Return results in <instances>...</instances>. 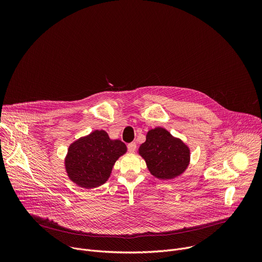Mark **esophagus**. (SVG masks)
Listing matches in <instances>:
<instances>
[{"instance_id": "1", "label": "esophagus", "mask_w": 262, "mask_h": 262, "mask_svg": "<svg viewBox=\"0 0 262 262\" xmlns=\"http://www.w3.org/2000/svg\"><path fill=\"white\" fill-rule=\"evenodd\" d=\"M127 148H128V150H129L130 152H134V151L136 150V148H137V144H136V143H129V144L127 145Z\"/></svg>"}]
</instances>
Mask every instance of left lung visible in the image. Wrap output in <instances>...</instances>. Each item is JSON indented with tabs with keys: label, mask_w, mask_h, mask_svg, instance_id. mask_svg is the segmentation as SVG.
Segmentation results:
<instances>
[{
	"label": "left lung",
	"mask_w": 262,
	"mask_h": 262,
	"mask_svg": "<svg viewBox=\"0 0 262 262\" xmlns=\"http://www.w3.org/2000/svg\"><path fill=\"white\" fill-rule=\"evenodd\" d=\"M139 155L145 160L150 173L160 179L177 177L188 168L190 162L189 147L162 127L147 133L146 141L139 148Z\"/></svg>",
	"instance_id": "obj_1"
}]
</instances>
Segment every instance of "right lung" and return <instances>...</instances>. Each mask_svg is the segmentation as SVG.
Listing matches in <instances>:
<instances>
[{"instance_id":"right-lung-1","label":"right lung","mask_w":262,"mask_h":262,"mask_svg":"<svg viewBox=\"0 0 262 262\" xmlns=\"http://www.w3.org/2000/svg\"><path fill=\"white\" fill-rule=\"evenodd\" d=\"M126 152L120 140H111L104 130H94L73 142L65 160L68 177L85 189L104 183L119 157Z\"/></svg>"}]
</instances>
